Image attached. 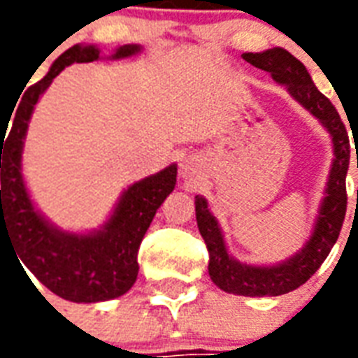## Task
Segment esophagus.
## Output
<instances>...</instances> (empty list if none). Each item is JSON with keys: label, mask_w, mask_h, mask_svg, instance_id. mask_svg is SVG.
<instances>
[{"label": "esophagus", "mask_w": 358, "mask_h": 358, "mask_svg": "<svg viewBox=\"0 0 358 358\" xmlns=\"http://www.w3.org/2000/svg\"><path fill=\"white\" fill-rule=\"evenodd\" d=\"M180 178L187 182V184H194L195 180L199 178V164L194 161L192 157H184L180 161Z\"/></svg>", "instance_id": "1"}]
</instances>
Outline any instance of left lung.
Wrapping results in <instances>:
<instances>
[{
    "label": "left lung",
    "instance_id": "obj_1",
    "mask_svg": "<svg viewBox=\"0 0 358 358\" xmlns=\"http://www.w3.org/2000/svg\"><path fill=\"white\" fill-rule=\"evenodd\" d=\"M243 59L257 69L270 73L272 80L280 86H285L287 94L303 109L318 118L324 130L330 134L331 151H334L328 182L324 186L322 199L318 205L310 234L297 253H293L280 263L249 264L238 261L226 248L222 228L218 224L217 217L210 213L207 199L203 195H195V218H197V228L209 249V276L213 284L218 285L222 292L234 295L276 297L305 284L320 268L334 243L338 241L347 210L345 178L349 171L351 145H349V134L339 118L338 110L326 95L318 92L310 74L299 59L293 57L284 48H272L261 53H243Z\"/></svg>",
    "mask_w": 358,
    "mask_h": 358
}]
</instances>
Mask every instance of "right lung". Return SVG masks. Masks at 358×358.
<instances>
[{
  "label": "right lung",
  "instance_id": "add662e5",
  "mask_svg": "<svg viewBox=\"0 0 358 358\" xmlns=\"http://www.w3.org/2000/svg\"><path fill=\"white\" fill-rule=\"evenodd\" d=\"M140 51L138 43H126L113 51L109 59H128ZM97 59H101V50L94 43L69 48L53 61L50 73L28 88L7 136L5 126L3 132L0 128V241L1 234L7 236L20 263L48 289L73 303L117 299L132 287L140 270V243L157 209L176 186L178 172L176 163H172L130 184L120 194L109 218L88 232L63 230L36 207L22 176V149L36 103L65 66Z\"/></svg>",
  "mask_w": 358,
  "mask_h": 358
}]
</instances>
